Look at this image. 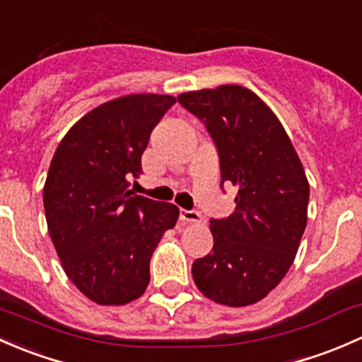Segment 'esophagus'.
<instances>
[{"label": "esophagus", "mask_w": 362, "mask_h": 362, "mask_svg": "<svg viewBox=\"0 0 362 362\" xmlns=\"http://www.w3.org/2000/svg\"><path fill=\"white\" fill-rule=\"evenodd\" d=\"M180 216L182 221L188 223H202V214L197 209H181Z\"/></svg>", "instance_id": "obj_1"}]
</instances>
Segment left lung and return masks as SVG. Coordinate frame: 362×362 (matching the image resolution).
Returning <instances> with one entry per match:
<instances>
[{
  "mask_svg": "<svg viewBox=\"0 0 362 362\" xmlns=\"http://www.w3.org/2000/svg\"><path fill=\"white\" fill-rule=\"evenodd\" d=\"M180 104L214 143L223 185L238 189L235 212L211 218V255L192 264L207 298L245 307L267 296L288 274L307 226L303 165L284 127L255 92L238 85L186 92Z\"/></svg>",
  "mask_w": 362,
  "mask_h": 362,
  "instance_id": "8db88e82",
  "label": "left lung"
}]
</instances>
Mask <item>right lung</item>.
Segmentation results:
<instances>
[{"label": "right lung", "mask_w": 362, "mask_h": 362, "mask_svg": "<svg viewBox=\"0 0 362 362\" xmlns=\"http://www.w3.org/2000/svg\"><path fill=\"white\" fill-rule=\"evenodd\" d=\"M176 98L134 94L85 115L55 150L43 188L48 233L62 268L99 305L146 291L150 262L180 209L130 192L141 155Z\"/></svg>", "instance_id": "obj_1"}]
</instances>
